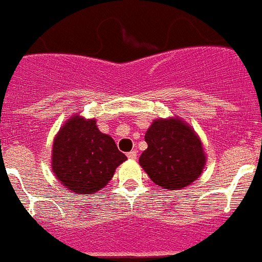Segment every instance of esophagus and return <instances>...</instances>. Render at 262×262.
Wrapping results in <instances>:
<instances>
[{
  "label": "esophagus",
  "instance_id": "esophagus-1",
  "mask_svg": "<svg viewBox=\"0 0 262 262\" xmlns=\"http://www.w3.org/2000/svg\"><path fill=\"white\" fill-rule=\"evenodd\" d=\"M126 157L132 160H136L137 159V151L136 150H132V151H129L128 154H126Z\"/></svg>",
  "mask_w": 262,
  "mask_h": 262
}]
</instances>
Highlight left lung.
I'll use <instances>...</instances> for the list:
<instances>
[{"instance_id":"8db88e82","label":"left lung","mask_w":262,"mask_h":262,"mask_svg":"<svg viewBox=\"0 0 262 262\" xmlns=\"http://www.w3.org/2000/svg\"><path fill=\"white\" fill-rule=\"evenodd\" d=\"M147 148L140 166L157 185L178 190L194 183L206 166V154L194 129L178 116L155 119L146 132Z\"/></svg>"}]
</instances>
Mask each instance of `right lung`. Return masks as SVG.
I'll return each instance as SVG.
<instances>
[{
    "mask_svg": "<svg viewBox=\"0 0 262 262\" xmlns=\"http://www.w3.org/2000/svg\"><path fill=\"white\" fill-rule=\"evenodd\" d=\"M126 157L112 137L102 133L95 119L74 114L53 138L51 166L63 187L79 195L104 188Z\"/></svg>",
    "mask_w": 262,
    "mask_h": 262,
    "instance_id": "obj_1",
    "label": "right lung"
}]
</instances>
